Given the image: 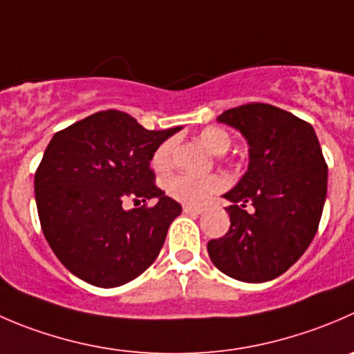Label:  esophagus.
<instances>
[{
	"label": "esophagus",
	"mask_w": 354,
	"mask_h": 354,
	"mask_svg": "<svg viewBox=\"0 0 354 354\" xmlns=\"http://www.w3.org/2000/svg\"><path fill=\"white\" fill-rule=\"evenodd\" d=\"M183 211L187 214H201L202 209L201 207H194V205H183Z\"/></svg>",
	"instance_id": "34e87169"
}]
</instances>
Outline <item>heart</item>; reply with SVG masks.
I'll use <instances>...</instances> for the list:
<instances>
[{"mask_svg":"<svg viewBox=\"0 0 354 354\" xmlns=\"http://www.w3.org/2000/svg\"><path fill=\"white\" fill-rule=\"evenodd\" d=\"M202 145L212 153H225L230 147V135L221 128H205L202 129L198 135ZM173 150L174 142L173 140H166L160 143L156 149L152 156V167L157 173L169 169L171 160H173ZM166 192L176 201L183 202L188 205H202L207 201L211 195L218 194L226 187L225 178L218 176V174H211V176H192V174H174L164 181Z\"/></svg>","mask_w":354,"mask_h":354,"instance_id":"obj_1","label":"heart"}]
</instances>
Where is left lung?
<instances>
[{"mask_svg": "<svg viewBox=\"0 0 354 354\" xmlns=\"http://www.w3.org/2000/svg\"><path fill=\"white\" fill-rule=\"evenodd\" d=\"M219 122L249 143V166L223 197L230 230L209 240L216 268L240 282L277 279L299 259L318 230L327 197V164L313 126L268 104L225 111Z\"/></svg>", "mask_w": 354, "mask_h": 354, "instance_id": "8db88e82", "label": "left lung"}]
</instances>
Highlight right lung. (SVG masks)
I'll use <instances>...</instances> for the list:
<instances>
[{"instance_id": "1", "label": "right lung", "mask_w": 354, "mask_h": 354, "mask_svg": "<svg viewBox=\"0 0 354 354\" xmlns=\"http://www.w3.org/2000/svg\"><path fill=\"white\" fill-rule=\"evenodd\" d=\"M180 129L149 131L126 112L104 111L55 133L34 192L44 236L72 275L112 289L156 261L181 205L156 187L150 160ZM128 198L158 202L126 212Z\"/></svg>"}]
</instances>
